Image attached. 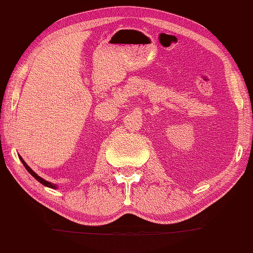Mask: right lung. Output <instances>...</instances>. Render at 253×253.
<instances>
[{"label": "right lung", "mask_w": 253, "mask_h": 253, "mask_svg": "<svg viewBox=\"0 0 253 253\" xmlns=\"http://www.w3.org/2000/svg\"><path fill=\"white\" fill-rule=\"evenodd\" d=\"M19 158H20V161H21V163H23V165L25 166V169H26L28 170V173H30V174H31V175H32V176H33V177H35V179H37V180L39 181V182H40V183H42V184H43V186H45V187H49V188H52V189H56V188H57V186H56V184H54V183H51V182H48V181H45V180H43V179H42V177H41V176H39V175H38V174H37V173H35V172H34V170H33V169H31V167L27 165V164H26V163H25V161H23V158H21V157H20V156H19Z\"/></svg>", "instance_id": "right-lung-1"}]
</instances>
